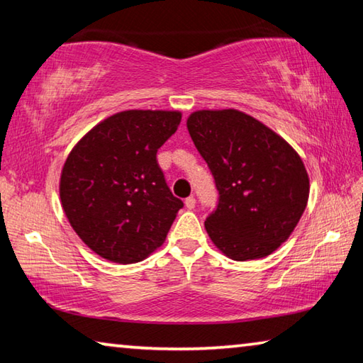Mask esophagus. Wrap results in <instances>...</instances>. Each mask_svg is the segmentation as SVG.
Wrapping results in <instances>:
<instances>
[{"mask_svg":"<svg viewBox=\"0 0 363 363\" xmlns=\"http://www.w3.org/2000/svg\"><path fill=\"white\" fill-rule=\"evenodd\" d=\"M186 206H187V210H194V208H195V196H192V195L187 196Z\"/></svg>","mask_w":363,"mask_h":363,"instance_id":"esophagus-1","label":"esophagus"}]
</instances>
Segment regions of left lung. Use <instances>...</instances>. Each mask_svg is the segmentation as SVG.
<instances>
[{
	"label": "left lung",
	"instance_id": "8db88e82",
	"mask_svg": "<svg viewBox=\"0 0 363 363\" xmlns=\"http://www.w3.org/2000/svg\"><path fill=\"white\" fill-rule=\"evenodd\" d=\"M187 130L218 189L205 220L213 243L235 261L277 250L299 223L309 177L293 147L238 110H200Z\"/></svg>",
	"mask_w": 363,
	"mask_h": 363
}]
</instances>
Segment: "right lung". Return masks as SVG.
<instances>
[{
  "label": "right lung",
  "mask_w": 363,
  "mask_h": 363,
  "mask_svg": "<svg viewBox=\"0 0 363 363\" xmlns=\"http://www.w3.org/2000/svg\"><path fill=\"white\" fill-rule=\"evenodd\" d=\"M179 123V112L126 110L73 147L60 176V201L94 253L133 264L162 247L184 203L169 190L157 152Z\"/></svg>",
  "instance_id": "1"
}]
</instances>
